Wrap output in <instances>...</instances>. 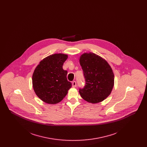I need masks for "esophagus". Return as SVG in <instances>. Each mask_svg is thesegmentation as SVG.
<instances>
[{
  "label": "esophagus",
  "instance_id": "1",
  "mask_svg": "<svg viewBox=\"0 0 147 147\" xmlns=\"http://www.w3.org/2000/svg\"><path fill=\"white\" fill-rule=\"evenodd\" d=\"M76 85H77L76 82V81H73V82H72V86L74 87V88H75V87H76Z\"/></svg>",
  "mask_w": 147,
  "mask_h": 147
}]
</instances>
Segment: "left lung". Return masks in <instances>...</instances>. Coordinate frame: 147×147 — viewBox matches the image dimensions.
I'll use <instances>...</instances> for the list:
<instances>
[{
	"label": "left lung",
	"instance_id": "obj_1",
	"mask_svg": "<svg viewBox=\"0 0 147 147\" xmlns=\"http://www.w3.org/2000/svg\"><path fill=\"white\" fill-rule=\"evenodd\" d=\"M79 62L84 72L85 85L79 89L81 97L92 104L104 100L112 91L114 85V74L105 59L97 55L84 53Z\"/></svg>",
	"mask_w": 147,
	"mask_h": 147
}]
</instances>
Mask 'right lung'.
Returning a JSON list of instances; mask_svg holds the SVG:
<instances>
[{
	"label": "right lung",
	"mask_w": 147,
	"mask_h": 147,
	"mask_svg": "<svg viewBox=\"0 0 147 147\" xmlns=\"http://www.w3.org/2000/svg\"><path fill=\"white\" fill-rule=\"evenodd\" d=\"M68 55L53 54L43 59L32 75V86L36 95L43 102L56 104L67 95L71 83L67 78V71L63 69Z\"/></svg>",
	"instance_id": "right-lung-1"
}]
</instances>
